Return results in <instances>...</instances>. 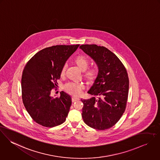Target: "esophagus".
<instances>
[{
  "instance_id": "34e87169",
  "label": "esophagus",
  "mask_w": 160,
  "mask_h": 160,
  "mask_svg": "<svg viewBox=\"0 0 160 160\" xmlns=\"http://www.w3.org/2000/svg\"><path fill=\"white\" fill-rule=\"evenodd\" d=\"M79 100V98H76V97H72V101L73 102H75V101H77Z\"/></svg>"
}]
</instances>
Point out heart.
<instances>
[{
    "label": "heart",
    "mask_w": 160,
    "mask_h": 160,
    "mask_svg": "<svg viewBox=\"0 0 160 160\" xmlns=\"http://www.w3.org/2000/svg\"><path fill=\"white\" fill-rule=\"evenodd\" d=\"M76 64L78 68L82 71H85L89 65V61L88 59L83 56H78L75 58V60ZM66 66L64 65L61 69V73L63 74L65 72ZM98 74V69L96 68H91L88 69L85 73V76L88 80H94ZM85 88V85L83 83L80 82H69L64 84V89L66 92L73 96H79L82 94L83 89Z\"/></svg>",
    "instance_id": "1"
}]
</instances>
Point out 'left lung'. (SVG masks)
<instances>
[{
    "label": "left lung",
    "instance_id": "8db88e82",
    "mask_svg": "<svg viewBox=\"0 0 160 160\" xmlns=\"http://www.w3.org/2000/svg\"><path fill=\"white\" fill-rule=\"evenodd\" d=\"M97 64L98 74L88 93L93 96L81 99L82 116L91 128L105 130L116 124L124 113L128 96L129 78L119 58L104 47L82 45L80 47Z\"/></svg>",
    "mask_w": 160,
    "mask_h": 160
}]
</instances>
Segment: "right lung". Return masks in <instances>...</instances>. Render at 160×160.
<instances>
[{"instance_id":"right-lung-1","label":"right lung","mask_w":160,"mask_h":160,"mask_svg":"<svg viewBox=\"0 0 160 160\" xmlns=\"http://www.w3.org/2000/svg\"><path fill=\"white\" fill-rule=\"evenodd\" d=\"M80 45H55L45 48L32 56L22 74L24 106L37 123L52 128L63 123L71 106V97L64 91L52 96L61 71L66 61Z\"/></svg>"}]
</instances>
